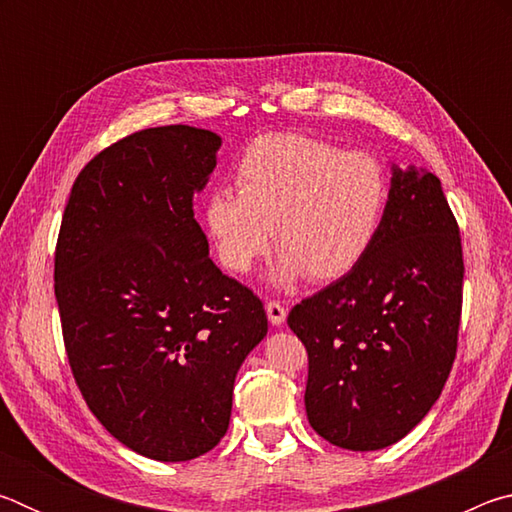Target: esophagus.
I'll return each instance as SVG.
<instances>
[{
	"mask_svg": "<svg viewBox=\"0 0 512 512\" xmlns=\"http://www.w3.org/2000/svg\"><path fill=\"white\" fill-rule=\"evenodd\" d=\"M266 316H268V320H271V325H282L284 318H287V309H284V305H280L277 300H268Z\"/></svg>",
	"mask_w": 512,
	"mask_h": 512,
	"instance_id": "esophagus-1",
	"label": "esophagus"
}]
</instances>
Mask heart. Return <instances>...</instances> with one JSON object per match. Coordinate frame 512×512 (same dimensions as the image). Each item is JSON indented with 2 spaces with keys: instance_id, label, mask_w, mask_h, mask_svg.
<instances>
[{
  "instance_id": "b5f03b06",
  "label": "heart",
  "mask_w": 512,
  "mask_h": 512,
  "mask_svg": "<svg viewBox=\"0 0 512 512\" xmlns=\"http://www.w3.org/2000/svg\"><path fill=\"white\" fill-rule=\"evenodd\" d=\"M232 187L205 198L203 221L216 257L244 275L262 257L271 232L280 264L275 280H339L379 235L391 180L375 155L345 151L305 135H264L246 146Z\"/></svg>"
}]
</instances>
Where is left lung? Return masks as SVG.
Here are the masks:
<instances>
[{"label": "left lung", "instance_id": "left-lung-1", "mask_svg": "<svg viewBox=\"0 0 512 512\" xmlns=\"http://www.w3.org/2000/svg\"><path fill=\"white\" fill-rule=\"evenodd\" d=\"M456 216L429 171H393L379 235L287 323L307 350L305 409L318 436L352 452L404 438L440 397L463 309Z\"/></svg>", "mask_w": 512, "mask_h": 512}]
</instances>
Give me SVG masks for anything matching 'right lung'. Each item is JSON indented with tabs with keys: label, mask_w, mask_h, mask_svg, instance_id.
I'll use <instances>...</instances> for the list:
<instances>
[{
	"label": "right lung",
	"mask_w": 512,
	"mask_h": 512,
	"mask_svg": "<svg viewBox=\"0 0 512 512\" xmlns=\"http://www.w3.org/2000/svg\"><path fill=\"white\" fill-rule=\"evenodd\" d=\"M219 146L183 124L121 137L74 180L56 241L76 386L119 443L162 463L219 445L237 370L268 329L262 300L216 268L194 219Z\"/></svg>",
	"instance_id": "right-lung-1"
}]
</instances>
